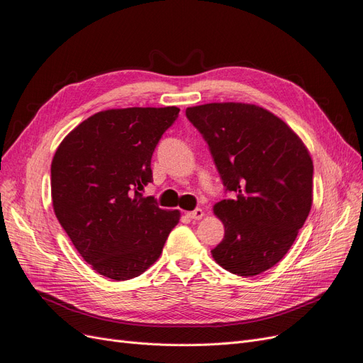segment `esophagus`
Masks as SVG:
<instances>
[{
    "mask_svg": "<svg viewBox=\"0 0 363 363\" xmlns=\"http://www.w3.org/2000/svg\"><path fill=\"white\" fill-rule=\"evenodd\" d=\"M186 215H188V218H191V219H201L204 216V211L203 208H195V211L188 212Z\"/></svg>",
    "mask_w": 363,
    "mask_h": 363,
    "instance_id": "1",
    "label": "esophagus"
}]
</instances>
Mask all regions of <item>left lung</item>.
<instances>
[{"label": "left lung", "instance_id": "8db88e82", "mask_svg": "<svg viewBox=\"0 0 363 363\" xmlns=\"http://www.w3.org/2000/svg\"><path fill=\"white\" fill-rule=\"evenodd\" d=\"M233 199L213 206L224 239L212 256L242 277L272 268L292 247L312 207L313 163L303 140L269 111L245 103L186 108Z\"/></svg>", "mask_w": 363, "mask_h": 363}]
</instances>
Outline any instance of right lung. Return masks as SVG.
Returning <instances> with one entry per match:
<instances>
[{
	"mask_svg": "<svg viewBox=\"0 0 363 363\" xmlns=\"http://www.w3.org/2000/svg\"><path fill=\"white\" fill-rule=\"evenodd\" d=\"M180 108L98 112L62 140L51 163L54 213L74 247L104 277L130 280L162 255L179 211L139 191L152 182L151 157Z\"/></svg>",
	"mask_w": 363,
	"mask_h": 363,
	"instance_id": "obj_1",
	"label": "right lung"
}]
</instances>
